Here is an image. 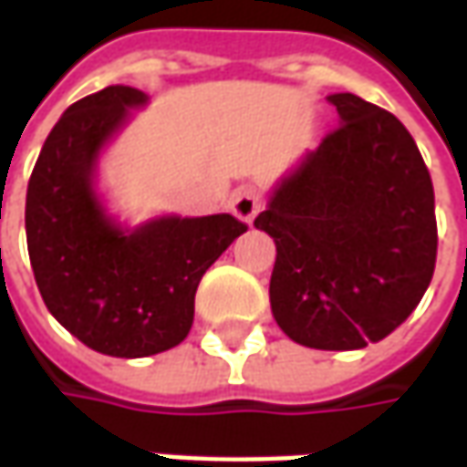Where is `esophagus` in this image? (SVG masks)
Here are the masks:
<instances>
[{
	"mask_svg": "<svg viewBox=\"0 0 467 467\" xmlns=\"http://www.w3.org/2000/svg\"><path fill=\"white\" fill-rule=\"evenodd\" d=\"M260 193L253 189V186H243V189H237L233 196V214L237 220L250 222L255 220V214L260 212Z\"/></svg>",
	"mask_w": 467,
	"mask_h": 467,
	"instance_id": "obj_1",
	"label": "esophagus"
}]
</instances>
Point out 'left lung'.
I'll list each match as a JSON object with an SVG mask.
<instances>
[{"label": "left lung", "mask_w": 467, "mask_h": 467, "mask_svg": "<svg viewBox=\"0 0 467 467\" xmlns=\"http://www.w3.org/2000/svg\"><path fill=\"white\" fill-rule=\"evenodd\" d=\"M319 148L275 186L255 227L275 243L271 309L314 350H360L417 309L434 274L430 171L409 130L355 94Z\"/></svg>", "instance_id": "8db88e82"}]
</instances>
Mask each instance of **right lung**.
I'll return each instance as SVG.
<instances>
[{"instance_id": "add662e5", "label": "right lung", "mask_w": 467, "mask_h": 467, "mask_svg": "<svg viewBox=\"0 0 467 467\" xmlns=\"http://www.w3.org/2000/svg\"><path fill=\"white\" fill-rule=\"evenodd\" d=\"M145 101L117 84L71 104L37 155L25 202L27 253L47 312L112 358L183 342L202 275L247 230L233 214L161 217L122 230L104 212L94 192L101 148Z\"/></svg>"}]
</instances>
